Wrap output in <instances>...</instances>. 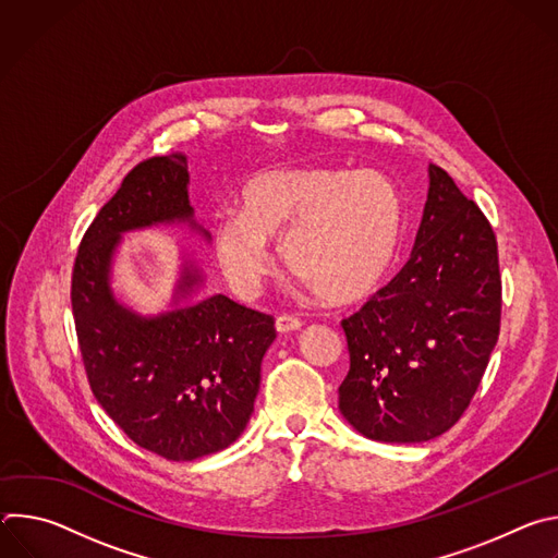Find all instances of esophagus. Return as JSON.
I'll list each match as a JSON object with an SVG mask.
<instances>
[{
	"instance_id": "esophagus-1",
	"label": "esophagus",
	"mask_w": 558,
	"mask_h": 558,
	"mask_svg": "<svg viewBox=\"0 0 558 558\" xmlns=\"http://www.w3.org/2000/svg\"><path fill=\"white\" fill-rule=\"evenodd\" d=\"M302 329V320L293 315H278L276 317V331L278 333H291V331H300Z\"/></svg>"
}]
</instances>
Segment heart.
Masks as SVG:
<instances>
[{
    "label": "heart",
    "instance_id": "b5f03b06",
    "mask_svg": "<svg viewBox=\"0 0 558 558\" xmlns=\"http://www.w3.org/2000/svg\"><path fill=\"white\" fill-rule=\"evenodd\" d=\"M404 198L381 172L342 168L265 170L238 192V211L211 227V250L231 289L260 291L280 241L284 265L329 304L368 295L404 235Z\"/></svg>",
    "mask_w": 558,
    "mask_h": 558
}]
</instances>
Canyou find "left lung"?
Here are the masks:
<instances>
[{
    "label": "left lung",
    "instance_id": "obj_1",
    "mask_svg": "<svg viewBox=\"0 0 558 558\" xmlns=\"http://www.w3.org/2000/svg\"><path fill=\"white\" fill-rule=\"evenodd\" d=\"M497 238L437 166L411 260L342 320L349 373L340 413L364 437L417 444L468 409L499 338Z\"/></svg>",
    "mask_w": 558,
    "mask_h": 558
}]
</instances>
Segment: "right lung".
<instances>
[{
  "label": "right lung",
  "mask_w": 558,
  "mask_h": 558,
  "mask_svg": "<svg viewBox=\"0 0 558 558\" xmlns=\"http://www.w3.org/2000/svg\"><path fill=\"white\" fill-rule=\"evenodd\" d=\"M151 227H187L211 241L194 218L183 154L143 161L99 209L76 254L72 315L101 409L141 448L192 461L247 428L276 329L271 315L203 293L207 278L187 250H179L166 308L123 302L112 287L117 252L125 233Z\"/></svg>",
  "instance_id": "add662e5"
}]
</instances>
